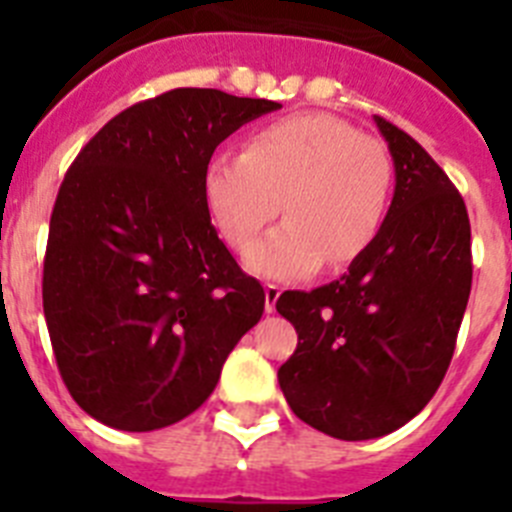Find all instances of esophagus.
<instances>
[{
  "label": "esophagus",
  "mask_w": 512,
  "mask_h": 512,
  "mask_svg": "<svg viewBox=\"0 0 512 512\" xmlns=\"http://www.w3.org/2000/svg\"><path fill=\"white\" fill-rule=\"evenodd\" d=\"M264 295H266V302H264L266 312L277 310V300H279V295H282V289H279L277 284H266Z\"/></svg>",
  "instance_id": "esophagus-1"
}]
</instances>
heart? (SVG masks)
<instances>
[{"mask_svg":"<svg viewBox=\"0 0 512 512\" xmlns=\"http://www.w3.org/2000/svg\"><path fill=\"white\" fill-rule=\"evenodd\" d=\"M392 156L382 140L323 112L292 115L248 135L243 156L215 153L202 174L212 223L246 251L282 202L287 223L248 251L256 277L295 282L354 264L390 210Z\"/></svg>","mask_w":512,"mask_h":512,"instance_id":"b5f03b06","label":"heart"}]
</instances>
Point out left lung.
<instances>
[{
  "mask_svg": "<svg viewBox=\"0 0 512 512\" xmlns=\"http://www.w3.org/2000/svg\"><path fill=\"white\" fill-rule=\"evenodd\" d=\"M395 161L377 241L336 282L289 289L297 348L279 387L307 425L341 441L397 431L436 395L472 289L467 205L418 140L374 115Z\"/></svg>",
  "mask_w": 512,
  "mask_h": 512,
  "instance_id": "1",
  "label": "left lung"
}]
</instances>
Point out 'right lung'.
Masks as SVG:
<instances>
[{
	"mask_svg": "<svg viewBox=\"0 0 512 512\" xmlns=\"http://www.w3.org/2000/svg\"><path fill=\"white\" fill-rule=\"evenodd\" d=\"M279 107L171 89L112 117L63 176L43 312L63 384L99 423L143 433L187 418L261 320L264 287L217 238L202 174L230 133Z\"/></svg>",
	"mask_w": 512,
	"mask_h": 512,
	"instance_id": "1",
	"label": "right lung"
}]
</instances>
